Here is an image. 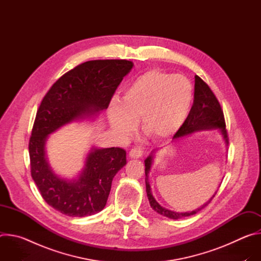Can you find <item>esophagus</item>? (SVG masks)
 Segmentation results:
<instances>
[{
    "mask_svg": "<svg viewBox=\"0 0 261 261\" xmlns=\"http://www.w3.org/2000/svg\"><path fill=\"white\" fill-rule=\"evenodd\" d=\"M142 150L140 147H134V148H132V150L130 151V153H129V156L131 157V158H133V159H138V158H140L141 156H142Z\"/></svg>",
    "mask_w": 261,
    "mask_h": 261,
    "instance_id": "esophagus-1",
    "label": "esophagus"
}]
</instances>
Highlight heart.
Listing matches in <instances>:
<instances>
[{"label":"heart","mask_w":261,"mask_h":261,"mask_svg":"<svg viewBox=\"0 0 261 261\" xmlns=\"http://www.w3.org/2000/svg\"><path fill=\"white\" fill-rule=\"evenodd\" d=\"M193 100L188 79L161 70L144 72L124 91L120 103L108 108L113 129L122 136L132 133L139 121L141 132L153 141L169 138L187 119Z\"/></svg>","instance_id":"b5f03b06"}]
</instances>
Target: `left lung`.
Listing matches in <instances>:
<instances>
[{"label": "left lung", "mask_w": 261, "mask_h": 261, "mask_svg": "<svg viewBox=\"0 0 261 261\" xmlns=\"http://www.w3.org/2000/svg\"><path fill=\"white\" fill-rule=\"evenodd\" d=\"M212 129H219L221 134L223 135V138L225 139L226 144H228V133L226 130L225 125V119L224 115H223V110L221 108V105L216 98L213 91L210 89V87L197 75H195V86H194V101L193 105L191 107L190 113L181 125V127L177 130V132L174 134L173 139H176L178 137L189 135L191 133L202 131V130H212ZM156 150L152 151L151 155L148 156L144 160V166H145V187H146V195L150 201V204L152 208L157 212L158 214L173 219H181L185 217H189L192 215H195L202 208H204L211 200L215 197L216 193L211 197L208 201H206L204 204H202L200 207L192 211V212H185V213H177L170 210H167L163 206H161L156 199L154 198L152 191H151V186L150 181H148V173H150L151 166L154 159V154Z\"/></svg>", "instance_id": "1"}]
</instances>
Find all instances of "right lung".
Listing matches in <instances>:
<instances>
[{
  "label": "right lung",
  "instance_id": "obj_1",
  "mask_svg": "<svg viewBox=\"0 0 261 261\" xmlns=\"http://www.w3.org/2000/svg\"><path fill=\"white\" fill-rule=\"evenodd\" d=\"M133 63L127 60H95L65 73L49 89L37 110L29 142L31 174L43 199L69 217H86L101 212L113 178L126 165L121 147H92L77 178L59 176L45 154L47 137L61 127L96 117L108 107Z\"/></svg>",
  "mask_w": 261,
  "mask_h": 261
}]
</instances>
